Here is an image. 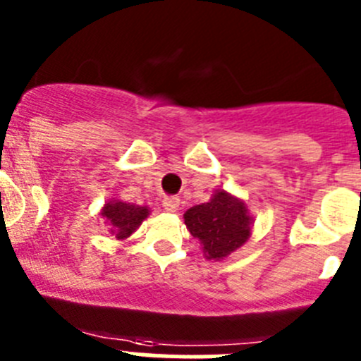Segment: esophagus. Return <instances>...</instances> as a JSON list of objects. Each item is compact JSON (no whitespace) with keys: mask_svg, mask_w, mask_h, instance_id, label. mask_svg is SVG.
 Masks as SVG:
<instances>
[{"mask_svg":"<svg viewBox=\"0 0 361 361\" xmlns=\"http://www.w3.org/2000/svg\"><path fill=\"white\" fill-rule=\"evenodd\" d=\"M178 204H180L178 197H164L163 198V207L166 211H170V213H175V211L178 209Z\"/></svg>","mask_w":361,"mask_h":361,"instance_id":"34e87169","label":"esophagus"}]
</instances>
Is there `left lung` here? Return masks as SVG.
Returning a JSON list of instances; mask_svg holds the SVG:
<instances>
[{
	"instance_id": "8db88e82",
	"label": "left lung",
	"mask_w": 361,
	"mask_h": 361,
	"mask_svg": "<svg viewBox=\"0 0 361 361\" xmlns=\"http://www.w3.org/2000/svg\"><path fill=\"white\" fill-rule=\"evenodd\" d=\"M184 224L200 241L206 259H224L249 240L252 216L243 200L216 190L209 202L184 213Z\"/></svg>"
}]
</instances>
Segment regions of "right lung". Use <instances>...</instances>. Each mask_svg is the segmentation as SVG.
Masks as SVG:
<instances>
[{
	"instance_id": "1",
	"label": "right lung",
	"mask_w": 361,
	"mask_h": 361,
	"mask_svg": "<svg viewBox=\"0 0 361 361\" xmlns=\"http://www.w3.org/2000/svg\"><path fill=\"white\" fill-rule=\"evenodd\" d=\"M100 214L104 216L105 224H109L112 236H116L118 240H125L141 226V221L150 214V211L147 206L121 202V200H109Z\"/></svg>"
}]
</instances>
